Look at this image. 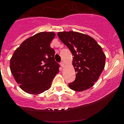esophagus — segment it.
<instances>
[{
    "label": "esophagus",
    "mask_w": 124,
    "mask_h": 124,
    "mask_svg": "<svg viewBox=\"0 0 124 124\" xmlns=\"http://www.w3.org/2000/svg\"><path fill=\"white\" fill-rule=\"evenodd\" d=\"M60 65L62 66V67H63L64 66V62H60Z\"/></svg>",
    "instance_id": "34e87169"
}]
</instances>
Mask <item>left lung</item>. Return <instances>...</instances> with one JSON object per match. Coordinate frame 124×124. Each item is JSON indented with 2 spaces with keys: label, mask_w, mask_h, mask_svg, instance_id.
I'll use <instances>...</instances> for the list:
<instances>
[{
  "label": "left lung",
  "mask_w": 124,
  "mask_h": 124,
  "mask_svg": "<svg viewBox=\"0 0 124 124\" xmlns=\"http://www.w3.org/2000/svg\"><path fill=\"white\" fill-rule=\"evenodd\" d=\"M57 35L74 56L76 75L69 87L81 92L92 87L105 67L106 57L101 46L91 37L78 32H60Z\"/></svg>",
  "instance_id": "obj_1"
}]
</instances>
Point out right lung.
<instances>
[{
	"label": "right lung",
	"mask_w": 124,
	"mask_h": 124,
	"mask_svg": "<svg viewBox=\"0 0 124 124\" xmlns=\"http://www.w3.org/2000/svg\"><path fill=\"white\" fill-rule=\"evenodd\" d=\"M55 34L41 32L23 41L14 52L10 62V71L20 87L31 94L50 89L59 71L55 51L50 46Z\"/></svg>",
	"instance_id": "add662e5"
}]
</instances>
